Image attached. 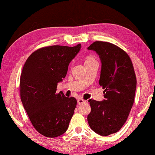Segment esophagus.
<instances>
[{"instance_id":"obj_1","label":"esophagus","mask_w":155,"mask_h":155,"mask_svg":"<svg viewBox=\"0 0 155 155\" xmlns=\"http://www.w3.org/2000/svg\"><path fill=\"white\" fill-rule=\"evenodd\" d=\"M85 102H86V101L84 100V99H81V98H79L77 100V103L78 104H84Z\"/></svg>"}]
</instances>
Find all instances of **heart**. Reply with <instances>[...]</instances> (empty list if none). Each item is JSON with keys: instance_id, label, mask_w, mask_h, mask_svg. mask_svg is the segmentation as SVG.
Instances as JSON below:
<instances>
[{"instance_id": "1", "label": "heart", "mask_w": 155, "mask_h": 155, "mask_svg": "<svg viewBox=\"0 0 155 155\" xmlns=\"http://www.w3.org/2000/svg\"><path fill=\"white\" fill-rule=\"evenodd\" d=\"M94 63H97V62L96 58L94 55H89L85 58L84 59L85 66L87 65V64Z\"/></svg>"}]
</instances>
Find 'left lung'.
<instances>
[{"instance_id":"8db88e82","label":"left lung","mask_w":155,"mask_h":155,"mask_svg":"<svg viewBox=\"0 0 155 155\" xmlns=\"http://www.w3.org/2000/svg\"><path fill=\"white\" fill-rule=\"evenodd\" d=\"M100 55L101 62L99 84L104 89L105 100H90L89 126L101 136L116 133L124 125L134 101L137 77L129 55L117 46L96 41L87 47Z\"/></svg>"}]
</instances>
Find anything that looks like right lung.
Returning <instances> with one entry per match:
<instances>
[{
    "mask_svg": "<svg viewBox=\"0 0 155 155\" xmlns=\"http://www.w3.org/2000/svg\"><path fill=\"white\" fill-rule=\"evenodd\" d=\"M75 47L54 45L35 51L28 58L20 77L21 100L34 128L48 138L65 132L77 106L73 97L56 92L68 65L80 51Z\"/></svg>",
    "mask_w": 155,
    "mask_h": 155,
    "instance_id": "right-lung-1",
    "label": "right lung"
}]
</instances>
